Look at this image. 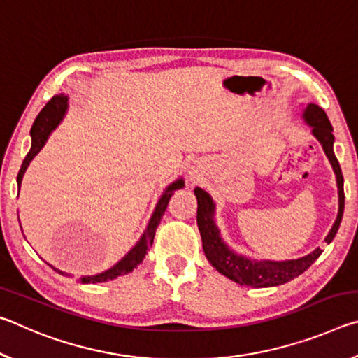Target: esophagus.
Returning <instances> with one entry per match:
<instances>
[{
	"label": "esophagus",
	"instance_id": "34e87169",
	"mask_svg": "<svg viewBox=\"0 0 358 358\" xmlns=\"http://www.w3.org/2000/svg\"><path fill=\"white\" fill-rule=\"evenodd\" d=\"M196 172H197V171H196ZM196 172H192V173H196Z\"/></svg>",
	"mask_w": 358,
	"mask_h": 358
}]
</instances>
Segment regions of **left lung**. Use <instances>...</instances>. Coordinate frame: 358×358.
<instances>
[{"mask_svg": "<svg viewBox=\"0 0 358 358\" xmlns=\"http://www.w3.org/2000/svg\"><path fill=\"white\" fill-rule=\"evenodd\" d=\"M301 118L310 126L313 136L317 138L319 143L322 145L324 153L329 157L333 172L336 175V186H338V216L330 229L329 235L325 237V243H331L339 229V224L343 220L344 211V178L341 173V167L333 151V143H335V136H333V128L330 124L327 113L317 104H308L303 108ZM194 194L197 197V226L199 232L202 237L203 252L207 256L208 262L215 266L229 280L240 284V286H252V287H273L281 286L284 282L294 280L303 271H306L314 264L322 250L316 248L313 252L306 254L300 259L292 260H257L237 254L230 250L226 241L221 237V230L217 229L215 221L216 205L207 191L202 187H196Z\"/></svg>", "mask_w": 358, "mask_h": 358, "instance_id": "8db88e82", "label": "left lung"}]
</instances>
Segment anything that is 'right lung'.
I'll return each instance as SVG.
<instances>
[{
  "mask_svg": "<svg viewBox=\"0 0 358 358\" xmlns=\"http://www.w3.org/2000/svg\"><path fill=\"white\" fill-rule=\"evenodd\" d=\"M68 101H69V96H66L63 93L53 96V98L47 102V106L39 112L38 117H36L33 128H31V131H29V136H31V148H29L28 155L25 156V159H23L19 175H17V185H19V189H20L23 175H25L29 162H31L33 157L38 155L42 148H44L47 138L50 137L52 132L57 129V126L63 121L64 115H66V112H68V107H69ZM183 186H185V180L178 178V180L172 181V183L166 187L164 192L161 194L159 201H157V203H156L153 215H151L150 221L147 224V229L143 230L142 237L138 238L137 243L132 246L128 252L124 254V257H121L117 264L110 266L108 270L102 271V273L92 275V276H82L80 282H83V284L93 282L94 284V282L112 281V280H115V278L128 275L132 270L137 268V265L142 264V260L145 257V254L148 252L150 246L153 245L156 229H157V226H159L161 217H162V215H164L169 201H171V197L173 196V191L181 189ZM52 268L58 271L59 275H64L62 270L55 268V266H52Z\"/></svg>",
  "mask_w": 358,
  "mask_h": 358,
  "instance_id": "1",
  "label": "right lung"
}]
</instances>
